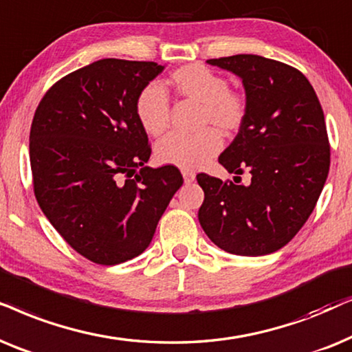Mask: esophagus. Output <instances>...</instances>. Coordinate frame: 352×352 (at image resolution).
I'll list each match as a JSON object with an SVG mask.
<instances>
[{"instance_id": "obj_1", "label": "esophagus", "mask_w": 352, "mask_h": 352, "mask_svg": "<svg viewBox=\"0 0 352 352\" xmlns=\"http://www.w3.org/2000/svg\"><path fill=\"white\" fill-rule=\"evenodd\" d=\"M182 175H184L185 184H191V182L195 180V172L191 170H182Z\"/></svg>"}]
</instances>
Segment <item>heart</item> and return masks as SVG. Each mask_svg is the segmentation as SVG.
Here are the masks:
<instances>
[{
  "label": "heart",
  "instance_id": "1",
  "mask_svg": "<svg viewBox=\"0 0 352 352\" xmlns=\"http://www.w3.org/2000/svg\"><path fill=\"white\" fill-rule=\"evenodd\" d=\"M177 95L201 104V125L212 124L223 132H235L245 124L248 102L241 93L228 88L222 75L201 64H188L170 74ZM135 112L144 132L159 137L168 127L170 102L157 83L144 87L135 101ZM222 148L217 130L204 129L195 135L170 133L156 144V161L184 170H196L208 164Z\"/></svg>",
  "mask_w": 352,
  "mask_h": 352
}]
</instances>
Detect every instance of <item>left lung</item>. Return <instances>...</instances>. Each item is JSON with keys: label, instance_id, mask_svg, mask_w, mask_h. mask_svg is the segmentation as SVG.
I'll list each match as a JSON object with an SVG mask.
<instances>
[{"label": "left lung", "instance_id": "8db88e82", "mask_svg": "<svg viewBox=\"0 0 352 352\" xmlns=\"http://www.w3.org/2000/svg\"><path fill=\"white\" fill-rule=\"evenodd\" d=\"M208 63L238 75L245 87L246 120L219 162L236 175L248 170L251 182L236 185L198 173L204 191L199 223L220 250L270 254L301 230L329 177L322 106L307 78L280 60L236 54Z\"/></svg>", "mask_w": 352, "mask_h": 352}]
</instances>
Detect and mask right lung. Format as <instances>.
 Here are the masks:
<instances>
[{
  "label": "right lung",
  "mask_w": 352,
  "mask_h": 352,
  "mask_svg": "<svg viewBox=\"0 0 352 352\" xmlns=\"http://www.w3.org/2000/svg\"><path fill=\"white\" fill-rule=\"evenodd\" d=\"M164 65L100 59L41 98L30 129L35 198L60 236L101 265L146 250L184 184L173 166L146 167L148 135L135 101Z\"/></svg>",
  "instance_id": "add662e5"
}]
</instances>
